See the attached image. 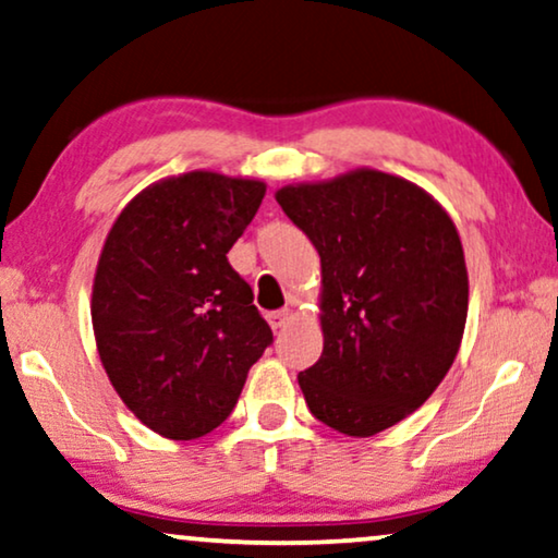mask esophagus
<instances>
[{
  "label": "esophagus",
  "instance_id": "34e87169",
  "mask_svg": "<svg viewBox=\"0 0 558 558\" xmlns=\"http://www.w3.org/2000/svg\"><path fill=\"white\" fill-rule=\"evenodd\" d=\"M291 318H293V311L291 308L272 311V314H267V324H270L272 329H283L286 324H291Z\"/></svg>",
  "mask_w": 558,
  "mask_h": 558
}]
</instances>
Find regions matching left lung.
<instances>
[{"instance_id":"8db88e82","label":"left lung","mask_w":558,"mask_h":558,"mask_svg":"<svg viewBox=\"0 0 558 558\" xmlns=\"http://www.w3.org/2000/svg\"><path fill=\"white\" fill-rule=\"evenodd\" d=\"M322 257L324 352L299 385L311 413L356 439L421 408L447 377L470 306L464 250L421 185L375 168L275 191Z\"/></svg>"}]
</instances>
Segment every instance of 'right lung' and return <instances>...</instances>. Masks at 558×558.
<instances>
[{"mask_svg": "<svg viewBox=\"0 0 558 558\" xmlns=\"http://www.w3.org/2000/svg\"><path fill=\"white\" fill-rule=\"evenodd\" d=\"M267 185L214 170L168 175L111 225L92 291L99 360L122 403L173 441L227 421L272 341L227 252Z\"/></svg>", "mask_w": 558, "mask_h": 558, "instance_id": "1", "label": "right lung"}]
</instances>
